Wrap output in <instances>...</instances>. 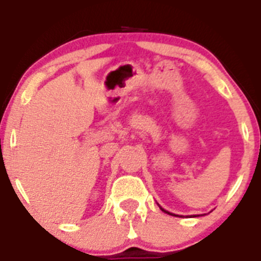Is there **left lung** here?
I'll list each match as a JSON object with an SVG mask.
<instances>
[{
    "label": "left lung",
    "mask_w": 261,
    "mask_h": 261,
    "mask_svg": "<svg viewBox=\"0 0 261 261\" xmlns=\"http://www.w3.org/2000/svg\"><path fill=\"white\" fill-rule=\"evenodd\" d=\"M160 208H161V206H160ZM161 210H163L164 212H165V213H168V215H171V216H178V215H173V213L168 212V211H165V210H164V208H161ZM192 217H196V216H192Z\"/></svg>",
    "instance_id": "left-lung-1"
}]
</instances>
